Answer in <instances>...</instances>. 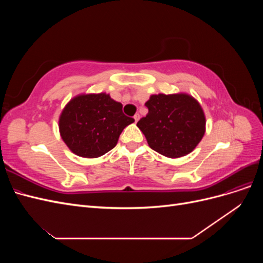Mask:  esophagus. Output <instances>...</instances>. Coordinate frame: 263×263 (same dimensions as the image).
<instances>
[{
    "label": "esophagus",
    "mask_w": 263,
    "mask_h": 263,
    "mask_svg": "<svg viewBox=\"0 0 263 263\" xmlns=\"http://www.w3.org/2000/svg\"><path fill=\"white\" fill-rule=\"evenodd\" d=\"M139 118H140L139 114H136V115H135V116H134V119H135V122H136V123H137V122L139 121Z\"/></svg>",
    "instance_id": "34e87169"
}]
</instances>
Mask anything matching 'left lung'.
<instances>
[{"mask_svg": "<svg viewBox=\"0 0 263 263\" xmlns=\"http://www.w3.org/2000/svg\"><path fill=\"white\" fill-rule=\"evenodd\" d=\"M148 114L137 123L151 149L169 158L190 154L204 136L205 116L187 94L151 95Z\"/></svg>", "mask_w": 263, "mask_h": 263, "instance_id": "1", "label": "left lung"}]
</instances>
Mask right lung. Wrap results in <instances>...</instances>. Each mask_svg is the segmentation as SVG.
<instances>
[{
    "instance_id": "add662e5",
    "label": "right lung",
    "mask_w": 263,
    "mask_h": 263,
    "mask_svg": "<svg viewBox=\"0 0 263 263\" xmlns=\"http://www.w3.org/2000/svg\"><path fill=\"white\" fill-rule=\"evenodd\" d=\"M135 122L123 105L105 93L86 94L71 100L59 119L60 135L76 155L98 158L112 150L126 126Z\"/></svg>"
}]
</instances>
